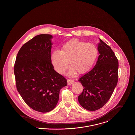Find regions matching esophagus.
<instances>
[{
  "mask_svg": "<svg viewBox=\"0 0 135 135\" xmlns=\"http://www.w3.org/2000/svg\"><path fill=\"white\" fill-rule=\"evenodd\" d=\"M74 82V80H71V79H67V83L68 85H71V84H73Z\"/></svg>",
  "mask_w": 135,
  "mask_h": 135,
  "instance_id": "esophagus-1",
  "label": "esophagus"
}]
</instances>
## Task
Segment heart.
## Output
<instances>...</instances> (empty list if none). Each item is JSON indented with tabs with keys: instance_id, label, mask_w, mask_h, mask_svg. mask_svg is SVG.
<instances>
[{
	"instance_id": "b5f03b06",
	"label": "heart",
	"mask_w": 135,
	"mask_h": 135,
	"mask_svg": "<svg viewBox=\"0 0 135 135\" xmlns=\"http://www.w3.org/2000/svg\"><path fill=\"white\" fill-rule=\"evenodd\" d=\"M98 56L99 50L95 44L74 38L65 43L60 51H53L51 59L55 70L60 74H64L69 62L71 67L69 74L73 76L77 72L83 74L89 71Z\"/></svg>"
}]
</instances>
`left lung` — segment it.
I'll return each mask as SVG.
<instances>
[{
  "mask_svg": "<svg viewBox=\"0 0 135 135\" xmlns=\"http://www.w3.org/2000/svg\"><path fill=\"white\" fill-rule=\"evenodd\" d=\"M98 49L100 55L96 65L79 79L83 89L78 101L82 108L90 111L108 102L118 81V61L114 53L101 39Z\"/></svg>",
  "mask_w": 135,
  "mask_h": 135,
  "instance_id": "left-lung-1",
  "label": "left lung"
}]
</instances>
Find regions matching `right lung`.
I'll return each instance as SVG.
<instances>
[{"mask_svg": "<svg viewBox=\"0 0 135 135\" xmlns=\"http://www.w3.org/2000/svg\"><path fill=\"white\" fill-rule=\"evenodd\" d=\"M52 38L50 34H40L28 41L20 49L14 66L19 94L27 105L42 113L55 108L60 89L67 84L52 64Z\"/></svg>", "mask_w": 135, "mask_h": 135, "instance_id": "1", "label": "right lung"}]
</instances>
